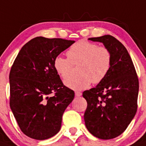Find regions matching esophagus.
Segmentation results:
<instances>
[{
	"label": "esophagus",
	"mask_w": 146,
	"mask_h": 146,
	"mask_svg": "<svg viewBox=\"0 0 146 146\" xmlns=\"http://www.w3.org/2000/svg\"><path fill=\"white\" fill-rule=\"evenodd\" d=\"M75 95H76V96H77V97H79V96H82V93L81 92H78V91H77V92H75Z\"/></svg>",
	"instance_id": "esophagus-1"
}]
</instances>
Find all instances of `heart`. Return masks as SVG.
<instances>
[{
	"label": "heart",
	"mask_w": 146,
	"mask_h": 146,
	"mask_svg": "<svg viewBox=\"0 0 146 146\" xmlns=\"http://www.w3.org/2000/svg\"><path fill=\"white\" fill-rule=\"evenodd\" d=\"M67 56L68 58L57 56L54 59V65L58 74L66 78L71 73L73 65L78 64L77 73L79 75L64 81V84L73 90L87 89L91 82L100 83L111 68V53L110 49L87 40L75 43L67 51Z\"/></svg>",
	"instance_id": "1"
}]
</instances>
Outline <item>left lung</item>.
Segmentation results:
<instances>
[{
    "label": "left lung",
    "instance_id": "1",
    "mask_svg": "<svg viewBox=\"0 0 146 146\" xmlns=\"http://www.w3.org/2000/svg\"><path fill=\"white\" fill-rule=\"evenodd\" d=\"M88 40L110 49L111 65L102 82L83 92L87 102L84 122L93 136L110 140L122 134L136 114L139 81L131 56L116 38L104 35Z\"/></svg>",
    "mask_w": 146,
    "mask_h": 146
}]
</instances>
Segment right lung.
<instances>
[{"mask_svg": "<svg viewBox=\"0 0 146 146\" xmlns=\"http://www.w3.org/2000/svg\"><path fill=\"white\" fill-rule=\"evenodd\" d=\"M74 42L37 36L23 45L12 64L10 107L21 131L29 137L46 140L60 130L63 113L75 93L63 84L54 61Z\"/></svg>", "mask_w": 146, "mask_h": 146, "instance_id": "add662e5", "label": "right lung"}]
</instances>
